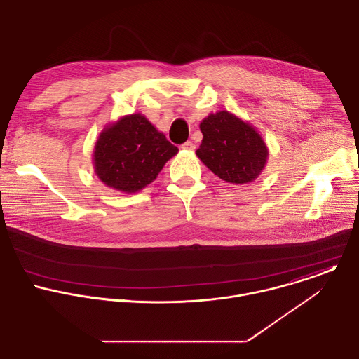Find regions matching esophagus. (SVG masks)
Masks as SVG:
<instances>
[{"label": "esophagus", "mask_w": 359, "mask_h": 359, "mask_svg": "<svg viewBox=\"0 0 359 359\" xmlns=\"http://www.w3.org/2000/svg\"><path fill=\"white\" fill-rule=\"evenodd\" d=\"M182 149H184V150H190V151H193L194 149H196V146H194V143L191 142V140H187V142H184L183 144H182Z\"/></svg>", "instance_id": "34e87169"}]
</instances>
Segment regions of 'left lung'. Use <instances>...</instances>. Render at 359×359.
Instances as JSON below:
<instances>
[{
	"instance_id": "8db88e82",
	"label": "left lung",
	"mask_w": 359,
	"mask_h": 359,
	"mask_svg": "<svg viewBox=\"0 0 359 359\" xmlns=\"http://www.w3.org/2000/svg\"><path fill=\"white\" fill-rule=\"evenodd\" d=\"M203 140L196 155L220 179L245 184L263 170L267 146L248 123L222 111L200 123Z\"/></svg>"
}]
</instances>
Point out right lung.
Instances as JSON below:
<instances>
[{
	"mask_svg": "<svg viewBox=\"0 0 359 359\" xmlns=\"http://www.w3.org/2000/svg\"><path fill=\"white\" fill-rule=\"evenodd\" d=\"M179 149L144 116L130 115L100 133L93 163L107 186L135 193L156 179Z\"/></svg>",
	"mask_w": 359,
	"mask_h": 359,
	"instance_id": "right-lung-1",
	"label": "right lung"
}]
</instances>
